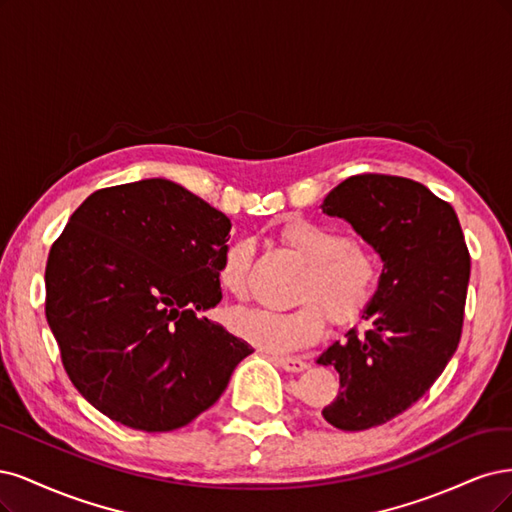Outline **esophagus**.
Segmentation results:
<instances>
[{
    "instance_id": "esophagus-1",
    "label": "esophagus",
    "mask_w": 512,
    "mask_h": 512,
    "mask_svg": "<svg viewBox=\"0 0 512 512\" xmlns=\"http://www.w3.org/2000/svg\"><path fill=\"white\" fill-rule=\"evenodd\" d=\"M274 361H276V366H280L287 372H302L308 368L306 361L300 357H274Z\"/></svg>"
}]
</instances>
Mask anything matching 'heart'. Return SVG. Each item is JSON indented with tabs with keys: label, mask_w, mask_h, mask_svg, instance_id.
I'll return each mask as SVG.
<instances>
[{
	"label": "heart",
	"mask_w": 512,
	"mask_h": 512,
	"mask_svg": "<svg viewBox=\"0 0 512 512\" xmlns=\"http://www.w3.org/2000/svg\"><path fill=\"white\" fill-rule=\"evenodd\" d=\"M280 242L306 263L289 310L242 308L229 315L232 332L263 351L289 353L315 342L325 329V315L334 325L355 323L376 298L383 266L366 240L342 236L334 225L293 217L280 227ZM253 259V242L238 238L225 244L217 263V283L242 298Z\"/></svg>",
	"instance_id": "1"
}]
</instances>
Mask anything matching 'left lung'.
<instances>
[{
  "instance_id": "left-lung-1",
  "label": "left lung",
  "mask_w": 512,
  "mask_h": 512,
  "mask_svg": "<svg viewBox=\"0 0 512 512\" xmlns=\"http://www.w3.org/2000/svg\"><path fill=\"white\" fill-rule=\"evenodd\" d=\"M321 208L349 221L385 263L361 315L366 332L353 327L317 359L340 374L325 421L361 432L402 415L447 368L464 327L470 253L453 206L417 180L349 176Z\"/></svg>"
}]
</instances>
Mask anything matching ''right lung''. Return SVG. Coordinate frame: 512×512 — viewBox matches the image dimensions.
Wrapping results in <instances>:
<instances>
[{"mask_svg":"<svg viewBox=\"0 0 512 512\" xmlns=\"http://www.w3.org/2000/svg\"><path fill=\"white\" fill-rule=\"evenodd\" d=\"M232 223L166 178L91 193L46 261V321L82 398L172 432L221 398L251 344L200 312L221 302Z\"/></svg>","mask_w":512,"mask_h":512,"instance_id":"obj_1","label":"right lung"}]
</instances>
